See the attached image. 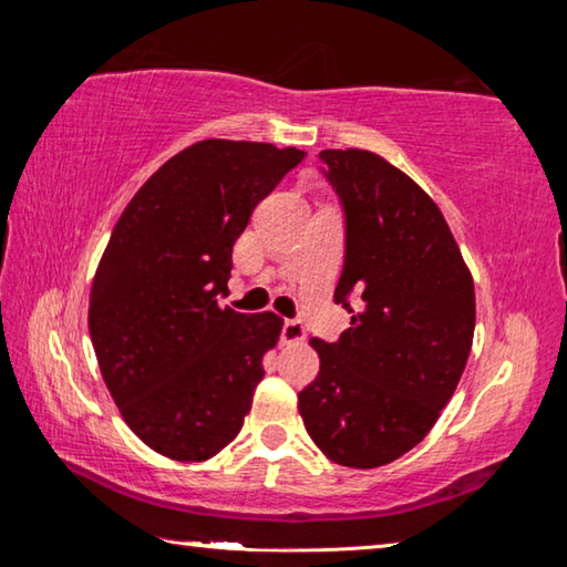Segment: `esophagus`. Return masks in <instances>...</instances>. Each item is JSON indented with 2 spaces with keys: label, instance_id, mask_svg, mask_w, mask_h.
Returning a JSON list of instances; mask_svg holds the SVG:
<instances>
[{
  "label": "esophagus",
  "instance_id": "esophagus-1",
  "mask_svg": "<svg viewBox=\"0 0 567 567\" xmlns=\"http://www.w3.org/2000/svg\"><path fill=\"white\" fill-rule=\"evenodd\" d=\"M305 334H307V330L300 320H285V324H282V342L285 344L302 342Z\"/></svg>",
  "mask_w": 567,
  "mask_h": 567
}]
</instances>
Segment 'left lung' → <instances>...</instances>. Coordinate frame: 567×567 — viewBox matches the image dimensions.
<instances>
[{
    "label": "left lung",
    "mask_w": 567,
    "mask_h": 567,
    "mask_svg": "<svg viewBox=\"0 0 567 567\" xmlns=\"http://www.w3.org/2000/svg\"><path fill=\"white\" fill-rule=\"evenodd\" d=\"M348 219L334 300L359 297L338 342L310 340L320 372L297 408L332 463L388 465L425 437L463 378L475 332L473 275L433 197L368 150H322Z\"/></svg>",
    "instance_id": "left-lung-1"
}]
</instances>
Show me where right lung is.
Here are the masks:
<instances>
[{"label":"right lung","mask_w":567,"mask_h":567,"mask_svg":"<svg viewBox=\"0 0 567 567\" xmlns=\"http://www.w3.org/2000/svg\"><path fill=\"white\" fill-rule=\"evenodd\" d=\"M302 150L203 140L124 207L90 292V338L124 422L155 453L203 463L233 443L280 340L275 312L219 307L233 245Z\"/></svg>","instance_id":"obj_1"}]
</instances>
